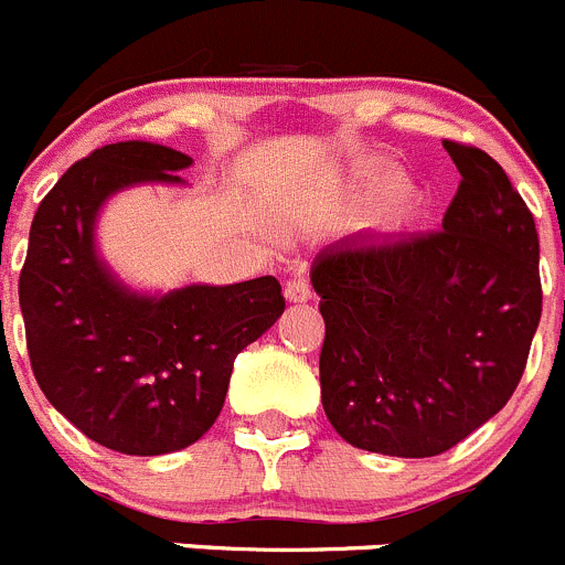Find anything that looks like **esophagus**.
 <instances>
[{
    "mask_svg": "<svg viewBox=\"0 0 565 565\" xmlns=\"http://www.w3.org/2000/svg\"><path fill=\"white\" fill-rule=\"evenodd\" d=\"M284 295H287L292 303H303V300H309V295H312V287H309V281L303 276L292 278V281L284 284Z\"/></svg>",
    "mask_w": 565,
    "mask_h": 565,
    "instance_id": "esophagus-1",
    "label": "esophagus"
}]
</instances>
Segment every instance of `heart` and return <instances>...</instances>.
<instances>
[{
  "mask_svg": "<svg viewBox=\"0 0 565 565\" xmlns=\"http://www.w3.org/2000/svg\"><path fill=\"white\" fill-rule=\"evenodd\" d=\"M395 183L393 181H379V183H373V186H367L365 192H362V200H365V203H382V200H387L390 194L395 192Z\"/></svg>",
  "mask_w": 565,
  "mask_h": 565,
  "instance_id": "heart-1",
  "label": "heart"
}]
</instances>
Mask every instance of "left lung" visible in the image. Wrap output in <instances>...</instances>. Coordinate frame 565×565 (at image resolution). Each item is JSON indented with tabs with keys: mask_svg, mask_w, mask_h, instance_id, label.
Masks as SVG:
<instances>
[{
	"mask_svg": "<svg viewBox=\"0 0 565 565\" xmlns=\"http://www.w3.org/2000/svg\"><path fill=\"white\" fill-rule=\"evenodd\" d=\"M460 186L440 231L342 239L312 267L320 395L356 449L437 457L524 376L544 292L532 211L484 150L443 141Z\"/></svg>",
	"mask_w": 565,
	"mask_h": 565,
	"instance_id": "obj_1",
	"label": "left lung"
}]
</instances>
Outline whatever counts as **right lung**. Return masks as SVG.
Masks as SVG:
<instances>
[{
	"label": "right lung",
	"mask_w": 565,
	"mask_h": 565,
	"mask_svg": "<svg viewBox=\"0 0 565 565\" xmlns=\"http://www.w3.org/2000/svg\"><path fill=\"white\" fill-rule=\"evenodd\" d=\"M192 158L119 141L72 163L41 200L19 276L28 354L52 407L105 449H186L223 409L242 348L284 312L273 276L231 287L134 295L94 253V217L116 189L178 183Z\"/></svg>",
	"instance_id": "add662e5"
}]
</instances>
